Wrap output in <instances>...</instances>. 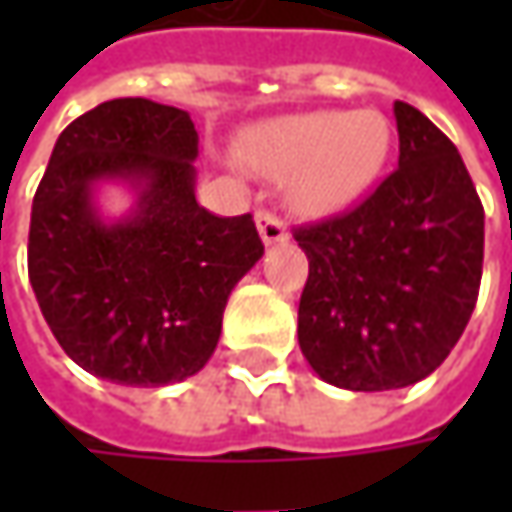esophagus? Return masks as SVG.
<instances>
[{"label": "esophagus", "mask_w": 512, "mask_h": 512, "mask_svg": "<svg viewBox=\"0 0 512 512\" xmlns=\"http://www.w3.org/2000/svg\"><path fill=\"white\" fill-rule=\"evenodd\" d=\"M256 227H259V236H262V242H265L267 247L285 245L287 239H290L287 227L282 225L270 210H256Z\"/></svg>", "instance_id": "1"}]
</instances>
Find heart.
Returning a JSON list of instances; mask_svg holds the SVG:
<instances>
[{
  "mask_svg": "<svg viewBox=\"0 0 512 512\" xmlns=\"http://www.w3.org/2000/svg\"><path fill=\"white\" fill-rule=\"evenodd\" d=\"M390 136L379 110H313L250 130L245 159L262 173L290 176V196L302 213L330 216L379 179Z\"/></svg>",
  "mask_w": 512,
  "mask_h": 512,
  "instance_id": "obj_1",
  "label": "heart"
}]
</instances>
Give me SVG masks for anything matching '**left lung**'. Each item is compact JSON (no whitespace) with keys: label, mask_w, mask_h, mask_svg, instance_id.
Returning a JSON list of instances; mask_svg holds the SVG:
<instances>
[{"label":"left lung","mask_w":512,"mask_h":512,"mask_svg":"<svg viewBox=\"0 0 512 512\" xmlns=\"http://www.w3.org/2000/svg\"><path fill=\"white\" fill-rule=\"evenodd\" d=\"M399 168L350 213L299 227V347L319 379L396 390L447 359L476 307L484 210L456 145L393 102Z\"/></svg>","instance_id":"left-lung-1"}]
</instances>
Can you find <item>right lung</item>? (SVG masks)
<instances>
[{
	"mask_svg": "<svg viewBox=\"0 0 512 512\" xmlns=\"http://www.w3.org/2000/svg\"><path fill=\"white\" fill-rule=\"evenodd\" d=\"M199 133L187 110L110 99L73 119L30 210L28 276L56 342L88 373L125 387L196 376L222 313L265 245L245 216L196 202ZM125 186L108 217L101 193Z\"/></svg>",
	"mask_w": 512,
	"mask_h": 512,
	"instance_id": "right-lung-1",
	"label": "right lung"
}]
</instances>
